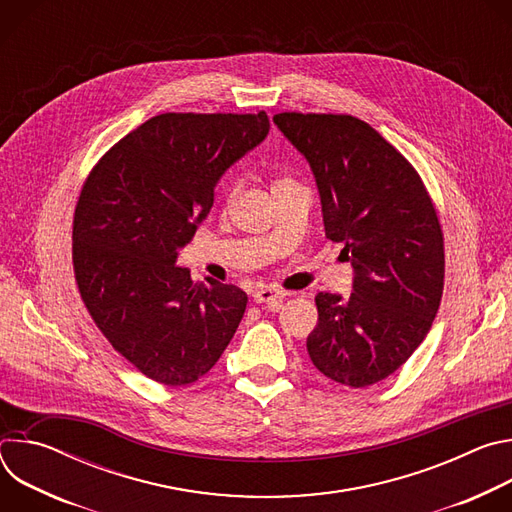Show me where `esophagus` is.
Returning <instances> with one entry per match:
<instances>
[{
  "mask_svg": "<svg viewBox=\"0 0 512 512\" xmlns=\"http://www.w3.org/2000/svg\"><path fill=\"white\" fill-rule=\"evenodd\" d=\"M283 298H285L283 291L275 289V287H261L253 294L255 304H275L277 306Z\"/></svg>",
  "mask_w": 512,
  "mask_h": 512,
  "instance_id": "esophagus-1",
  "label": "esophagus"
}]
</instances>
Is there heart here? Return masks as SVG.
I'll return each mask as SVG.
<instances>
[{
  "label": "heart",
  "mask_w": 512,
  "mask_h": 512,
  "mask_svg": "<svg viewBox=\"0 0 512 512\" xmlns=\"http://www.w3.org/2000/svg\"><path fill=\"white\" fill-rule=\"evenodd\" d=\"M281 182H287V180H281ZM239 182H233L231 186H229V190H227V200H233L235 196H237V192H239Z\"/></svg>",
  "instance_id": "b5f03b06"
}]
</instances>
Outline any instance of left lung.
<instances>
[{
    "label": "left lung",
    "mask_w": 512,
    "mask_h": 512,
    "mask_svg": "<svg viewBox=\"0 0 512 512\" xmlns=\"http://www.w3.org/2000/svg\"><path fill=\"white\" fill-rule=\"evenodd\" d=\"M281 133L308 160L324 229L352 263L350 298L320 291L308 336L314 367L346 387H369L415 352L444 291V235L415 168L352 115L277 113Z\"/></svg>",
    "instance_id": "obj_1"
}]
</instances>
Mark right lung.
I'll use <instances>...</instances> for the list:
<instances>
[{"instance_id":"obj_1","label":"right lung","mask_w":512,"mask_h":512,"mask_svg":"<svg viewBox=\"0 0 512 512\" xmlns=\"http://www.w3.org/2000/svg\"><path fill=\"white\" fill-rule=\"evenodd\" d=\"M269 133L259 113H162L99 160L72 221L81 298L111 346L148 379L182 387L221 358L247 308L237 285L176 265L214 186Z\"/></svg>"}]
</instances>
